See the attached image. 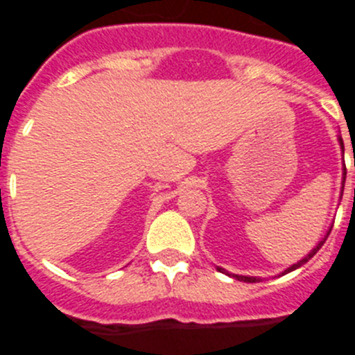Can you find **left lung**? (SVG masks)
<instances>
[{
	"label": "left lung",
	"mask_w": 355,
	"mask_h": 355,
	"mask_svg": "<svg viewBox=\"0 0 355 355\" xmlns=\"http://www.w3.org/2000/svg\"><path fill=\"white\" fill-rule=\"evenodd\" d=\"M338 142H340V146H341V150H343V140H341V137L340 135H338ZM345 175H347V172H343V187H345ZM343 187H341V196H343ZM341 196H340V199H341ZM331 229H332V225L331 227L327 229V233L324 234V238H322V240L318 241V243H316L315 247H313L311 249V252L307 254V256H304L302 259H300V261H297L295 263V265H291V266H288L286 270L284 272H281V274L279 275H284V274H290V272H293V270H297V268H300V266L302 265H306L307 261H309V259L313 258V256H315L316 252H318L320 249H322V245H324L325 243V240H327V236H329V233H331ZM218 272H222V274H225V275H229V277H233V279H238V281H243V283H259V281H263L261 277H252V275H238V274H231V272H227V270H224V268H218Z\"/></svg>",
	"instance_id": "obj_1"
}]
</instances>
